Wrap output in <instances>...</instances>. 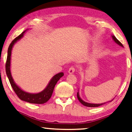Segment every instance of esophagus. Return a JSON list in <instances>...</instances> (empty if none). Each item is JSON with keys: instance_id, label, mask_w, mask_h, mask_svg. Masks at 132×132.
Returning <instances> with one entry per match:
<instances>
[{"instance_id": "34e87169", "label": "esophagus", "mask_w": 132, "mask_h": 132, "mask_svg": "<svg viewBox=\"0 0 132 132\" xmlns=\"http://www.w3.org/2000/svg\"><path fill=\"white\" fill-rule=\"evenodd\" d=\"M75 71H76V68H75L74 66H72L69 68L68 72L70 73V74H72V73H74L75 72Z\"/></svg>"}]
</instances>
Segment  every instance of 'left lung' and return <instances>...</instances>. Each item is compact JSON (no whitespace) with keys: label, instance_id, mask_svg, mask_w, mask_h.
I'll return each mask as SVG.
<instances>
[{"label":"left lung","instance_id":"1","mask_svg":"<svg viewBox=\"0 0 132 132\" xmlns=\"http://www.w3.org/2000/svg\"><path fill=\"white\" fill-rule=\"evenodd\" d=\"M112 37H113V40H114L116 43H117V44H118V45H120V46H123V45H122V44H121V42H120V41H119V40L118 39H117V38H116L114 35L112 36ZM77 98H78V99L79 101H80V102L81 103V104H82V105H84V106H87V107H96L100 106H101V105L104 104H105V103H101V104H91V103H88L85 102V101H83V100H82V99L80 98V96H79L78 92L77 93Z\"/></svg>","mask_w":132,"mask_h":132}]
</instances>
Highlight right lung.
Listing matches in <instances>:
<instances>
[{"instance_id": "right-lung-1", "label": "right lung", "mask_w": 132, "mask_h": 132, "mask_svg": "<svg viewBox=\"0 0 132 132\" xmlns=\"http://www.w3.org/2000/svg\"><path fill=\"white\" fill-rule=\"evenodd\" d=\"M25 31L22 32L16 38H15L12 42L10 44V45L8 48L7 51V56L6 62V72L7 76L9 79V82L11 83V85L14 90V92L17 95V96L21 99V100L26 101V102L33 103V104H44L50 100V98L51 97L52 93H53L54 87L55 86L56 82L64 76L63 72H60L58 74L55 75L52 77L51 80L47 87H46L45 90L42 91L37 94H31V93H26L24 91L22 90L21 88L18 87L15 82L13 81V78L12 77L11 70H10V66H11V51L12 47L15 43H16L18 40H19L21 38L23 37V34Z\"/></svg>"}]
</instances>
